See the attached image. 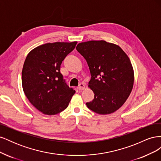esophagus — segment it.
<instances>
[{
  "label": "esophagus",
  "mask_w": 161,
  "mask_h": 161,
  "mask_svg": "<svg viewBox=\"0 0 161 161\" xmlns=\"http://www.w3.org/2000/svg\"><path fill=\"white\" fill-rule=\"evenodd\" d=\"M77 88H78V89H79V90H83L85 88V85L83 83H80L79 85V86L77 87Z\"/></svg>",
  "instance_id": "1"
}]
</instances>
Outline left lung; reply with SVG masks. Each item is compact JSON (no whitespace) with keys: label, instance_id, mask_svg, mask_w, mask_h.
Segmentation results:
<instances>
[{"label":"left lung","instance_id":"left-lung-1","mask_svg":"<svg viewBox=\"0 0 161 161\" xmlns=\"http://www.w3.org/2000/svg\"><path fill=\"white\" fill-rule=\"evenodd\" d=\"M76 50L88 64L91 79L89 86L94 99L87 108L101 115L119 109L128 98L134 85V70L121 48L103 40L79 43Z\"/></svg>","mask_w":161,"mask_h":161}]
</instances>
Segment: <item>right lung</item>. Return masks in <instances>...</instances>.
<instances>
[{
  "mask_svg": "<svg viewBox=\"0 0 161 161\" xmlns=\"http://www.w3.org/2000/svg\"><path fill=\"white\" fill-rule=\"evenodd\" d=\"M77 42L47 43L34 48L26 57L22 70V86L30 103L46 115L64 110L75 91L60 73V66Z\"/></svg>",
  "mask_w": 161,
  "mask_h": 161,
  "instance_id": "1",
  "label": "right lung"
}]
</instances>
